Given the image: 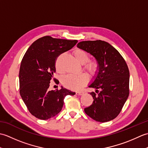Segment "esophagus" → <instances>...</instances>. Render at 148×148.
<instances>
[{"label":"esophagus","mask_w":148,"mask_h":148,"mask_svg":"<svg viewBox=\"0 0 148 148\" xmlns=\"http://www.w3.org/2000/svg\"><path fill=\"white\" fill-rule=\"evenodd\" d=\"M83 93H84L83 92H76V94L77 95H81Z\"/></svg>","instance_id":"esophagus-1"}]
</instances>
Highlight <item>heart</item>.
<instances>
[{"label":"heart","mask_w":148,"mask_h":148,"mask_svg":"<svg viewBox=\"0 0 148 148\" xmlns=\"http://www.w3.org/2000/svg\"><path fill=\"white\" fill-rule=\"evenodd\" d=\"M74 55L80 64H84L83 69L91 76H95L99 69V65L95 61H88L90 55L83 49H77L74 51ZM56 70L60 71L58 63L56 64ZM88 82V76L85 73L77 75L69 74L64 76L62 79V83L65 88L72 90H79Z\"/></svg>","instance_id":"b5f03b06"}]
</instances>
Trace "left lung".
<instances>
[{"mask_svg": "<svg viewBox=\"0 0 148 148\" xmlns=\"http://www.w3.org/2000/svg\"><path fill=\"white\" fill-rule=\"evenodd\" d=\"M77 46L93 55L99 65L95 79L89 86L95 88L97 94L90 93L94 100L84 112L97 121H111L117 117L129 95L127 63L114 47L103 40H86Z\"/></svg>", "mask_w": 148, "mask_h": 148, "instance_id": "left-lung-1", "label": "left lung"}]
</instances>
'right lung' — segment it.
Returning a JSON list of instances; mask_svg holds the SVG:
<instances>
[{
  "label": "right lung",
  "instance_id": "1",
  "mask_svg": "<svg viewBox=\"0 0 148 148\" xmlns=\"http://www.w3.org/2000/svg\"><path fill=\"white\" fill-rule=\"evenodd\" d=\"M77 42L45 36L34 41L24 55L19 72L20 93L28 110L37 118L54 117L61 111L65 96L76 93L63 87L50 91L49 87L57 57Z\"/></svg>",
  "mask_w": 148,
  "mask_h": 148
}]
</instances>
